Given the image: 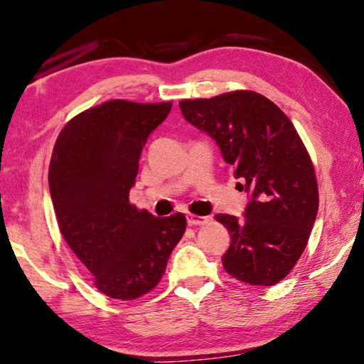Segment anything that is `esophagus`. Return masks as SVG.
<instances>
[{
  "mask_svg": "<svg viewBox=\"0 0 364 364\" xmlns=\"http://www.w3.org/2000/svg\"><path fill=\"white\" fill-rule=\"evenodd\" d=\"M188 225H191V227H198V225H205L209 222V217H204V215H196V213H188Z\"/></svg>",
  "mask_w": 364,
  "mask_h": 364,
  "instance_id": "34e87169",
  "label": "esophagus"
}]
</instances>
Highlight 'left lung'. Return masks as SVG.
I'll use <instances>...</instances> for the list:
<instances>
[{
	"mask_svg": "<svg viewBox=\"0 0 364 364\" xmlns=\"http://www.w3.org/2000/svg\"><path fill=\"white\" fill-rule=\"evenodd\" d=\"M183 117L205 131L251 194L245 218L217 213L232 235L222 257L236 280L272 287L295 267L319 207L314 165L290 118L264 95L235 90L181 100Z\"/></svg>",
	"mask_w": 364,
	"mask_h": 364,
	"instance_id": "left-lung-1",
	"label": "left lung"
}]
</instances>
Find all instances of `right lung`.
<instances>
[{
  "label": "right lung",
  "instance_id": "right-lung-1",
  "mask_svg": "<svg viewBox=\"0 0 364 364\" xmlns=\"http://www.w3.org/2000/svg\"><path fill=\"white\" fill-rule=\"evenodd\" d=\"M171 102L108 100L74 117L48 168L58 227L103 295L141 298L159 285L186 230L181 212L154 217L129 203L147 137Z\"/></svg>",
  "mask_w": 364,
  "mask_h": 364
}]
</instances>
